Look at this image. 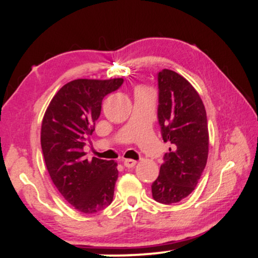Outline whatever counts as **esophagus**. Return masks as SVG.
<instances>
[{"label":"esophagus","mask_w":258,"mask_h":258,"mask_svg":"<svg viewBox=\"0 0 258 258\" xmlns=\"http://www.w3.org/2000/svg\"><path fill=\"white\" fill-rule=\"evenodd\" d=\"M137 162L135 160H132V158H126V160L123 161V164H124V167L126 168H134L136 165Z\"/></svg>","instance_id":"obj_1"}]
</instances>
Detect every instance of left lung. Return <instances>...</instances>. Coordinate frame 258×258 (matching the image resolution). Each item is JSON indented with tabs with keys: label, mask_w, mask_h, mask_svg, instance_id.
Instances as JSON below:
<instances>
[{
	"label": "left lung",
	"mask_w": 258,
	"mask_h": 258,
	"mask_svg": "<svg viewBox=\"0 0 258 258\" xmlns=\"http://www.w3.org/2000/svg\"><path fill=\"white\" fill-rule=\"evenodd\" d=\"M157 84L158 123L171 148L164 154L151 192L157 202L171 204L195 190L207 164L209 133L203 102L184 77L163 69L157 74Z\"/></svg>",
	"instance_id": "1"
}]
</instances>
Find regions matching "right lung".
Segmentation results:
<instances>
[{"instance_id":"obj_1","label":"right lung","mask_w":258,"mask_h":258,"mask_svg":"<svg viewBox=\"0 0 258 258\" xmlns=\"http://www.w3.org/2000/svg\"><path fill=\"white\" fill-rule=\"evenodd\" d=\"M123 79L74 80L52 97L41 128V147L50 178L76 210L95 214L112 202L118 171L114 161L84 157L104 96Z\"/></svg>"}]
</instances>
